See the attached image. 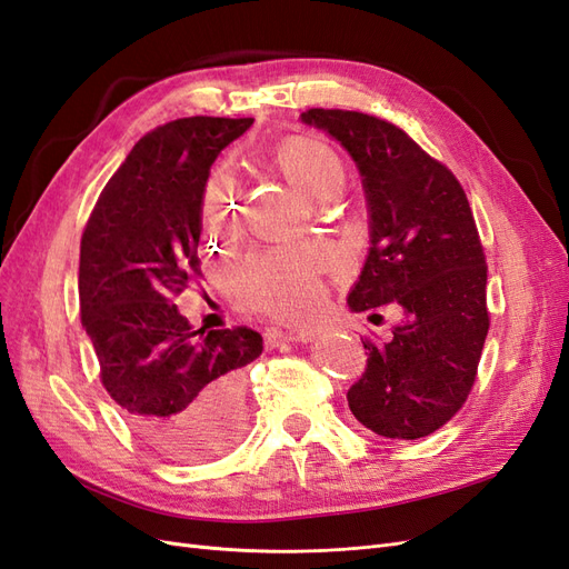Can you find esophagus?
<instances>
[{
	"mask_svg": "<svg viewBox=\"0 0 569 569\" xmlns=\"http://www.w3.org/2000/svg\"><path fill=\"white\" fill-rule=\"evenodd\" d=\"M327 332V327H270L266 330V343L268 347H280L284 341H311Z\"/></svg>",
	"mask_w": 569,
	"mask_h": 569,
	"instance_id": "esophagus-1",
	"label": "esophagus"
}]
</instances>
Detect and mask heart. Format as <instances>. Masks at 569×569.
Masks as SVG:
<instances>
[{
	"label": "heart",
	"mask_w": 569,
	"mask_h": 569,
	"mask_svg": "<svg viewBox=\"0 0 569 569\" xmlns=\"http://www.w3.org/2000/svg\"><path fill=\"white\" fill-rule=\"evenodd\" d=\"M278 163L311 203L335 199L343 187V163L332 147L313 137H291L278 149ZM234 173L218 166L203 189L201 218L209 237H226L232 220ZM327 251L318 244L256 253L232 272L230 289L237 303L278 318H299L322 301L320 272Z\"/></svg>",
	"instance_id": "b5f03b06"
}]
</instances>
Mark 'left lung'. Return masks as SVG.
Here are the masks:
<instances>
[{"label":"left lung","instance_id":"left-lung-1","mask_svg":"<svg viewBox=\"0 0 569 569\" xmlns=\"http://www.w3.org/2000/svg\"><path fill=\"white\" fill-rule=\"evenodd\" d=\"M301 123L347 149L363 182L370 249L349 308L403 311L385 347L363 341L368 368L347 393L349 408L387 439L432 435L468 399L489 332L487 261L468 197L387 120L311 109Z\"/></svg>","mask_w":569,"mask_h":569}]
</instances>
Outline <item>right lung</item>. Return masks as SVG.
Returning <instances> with one entry per match:
<instances>
[{
  "instance_id": "right-lung-1",
  "label": "right lung",
  "mask_w": 569,
  "mask_h": 569,
  "mask_svg": "<svg viewBox=\"0 0 569 569\" xmlns=\"http://www.w3.org/2000/svg\"><path fill=\"white\" fill-rule=\"evenodd\" d=\"M253 118L194 116L151 130L101 192L80 242V316L101 382L151 449L197 462L244 425L249 327L199 335L173 299L199 278L201 203L218 153Z\"/></svg>"
}]
</instances>
